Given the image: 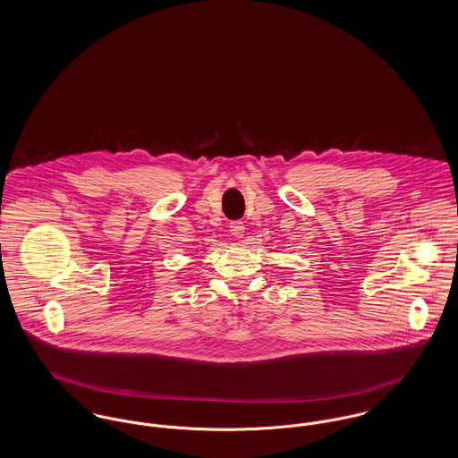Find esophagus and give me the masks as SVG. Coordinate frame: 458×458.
Returning <instances> with one entry per match:
<instances>
[{
    "mask_svg": "<svg viewBox=\"0 0 458 458\" xmlns=\"http://www.w3.org/2000/svg\"><path fill=\"white\" fill-rule=\"evenodd\" d=\"M230 233L235 237V239H242L243 237V232H245V225L239 221V219H235V221H232L230 223Z\"/></svg>",
    "mask_w": 458,
    "mask_h": 458,
    "instance_id": "esophagus-1",
    "label": "esophagus"
}]
</instances>
